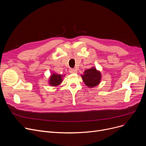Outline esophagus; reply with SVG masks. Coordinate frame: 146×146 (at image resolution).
Listing matches in <instances>:
<instances>
[{
	"mask_svg": "<svg viewBox=\"0 0 146 146\" xmlns=\"http://www.w3.org/2000/svg\"><path fill=\"white\" fill-rule=\"evenodd\" d=\"M69 72L70 73H77V70H75V69L73 68H70L69 69Z\"/></svg>",
	"mask_w": 146,
	"mask_h": 146,
	"instance_id": "34e87169",
	"label": "esophagus"
}]
</instances>
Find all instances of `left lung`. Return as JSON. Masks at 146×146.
Returning a JSON list of instances; mask_svg holds the SVG:
<instances>
[{
    "label": "left lung",
    "mask_w": 146,
    "mask_h": 146,
    "mask_svg": "<svg viewBox=\"0 0 146 146\" xmlns=\"http://www.w3.org/2000/svg\"><path fill=\"white\" fill-rule=\"evenodd\" d=\"M83 73L81 74L82 80L88 87L92 88L100 83L102 78L101 73L95 67L87 69Z\"/></svg>",
    "instance_id": "obj_1"
}]
</instances>
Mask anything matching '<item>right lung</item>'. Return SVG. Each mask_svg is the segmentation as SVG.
Here are the masks:
<instances>
[{
    "label": "right lung",
    "instance_id": "obj_1",
    "mask_svg": "<svg viewBox=\"0 0 146 146\" xmlns=\"http://www.w3.org/2000/svg\"><path fill=\"white\" fill-rule=\"evenodd\" d=\"M64 76V75L58 74L55 73H52L51 74L48 80L49 85L51 86H57L60 85L63 82V78Z\"/></svg>",
    "mask_w": 146,
    "mask_h": 146
}]
</instances>
